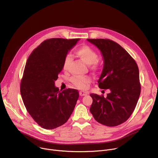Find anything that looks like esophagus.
Here are the masks:
<instances>
[{
    "label": "esophagus",
    "mask_w": 158,
    "mask_h": 158,
    "mask_svg": "<svg viewBox=\"0 0 158 158\" xmlns=\"http://www.w3.org/2000/svg\"><path fill=\"white\" fill-rule=\"evenodd\" d=\"M88 93L86 92H84V91H80L79 92V95L80 96H85Z\"/></svg>",
    "instance_id": "esophagus-1"
}]
</instances>
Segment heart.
<instances>
[{
  "instance_id": "heart-1",
  "label": "heart",
  "mask_w": 158,
  "mask_h": 158,
  "mask_svg": "<svg viewBox=\"0 0 158 158\" xmlns=\"http://www.w3.org/2000/svg\"><path fill=\"white\" fill-rule=\"evenodd\" d=\"M76 54L80 59L88 65H92L94 64V68L97 67L96 61L98 59V55L97 52L92 48L87 45H82L79 47L76 51ZM72 57L70 55H66L64 57L63 67L64 70L68 69L71 62ZM90 82L89 77H76L72 79L73 84L78 88L84 89L86 88L87 84Z\"/></svg>"
}]
</instances>
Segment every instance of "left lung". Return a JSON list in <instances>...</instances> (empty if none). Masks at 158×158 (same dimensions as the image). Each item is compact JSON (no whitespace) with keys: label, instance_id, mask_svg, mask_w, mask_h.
Segmentation results:
<instances>
[{"label":"left lung","instance_id":"left-lung-1","mask_svg":"<svg viewBox=\"0 0 158 158\" xmlns=\"http://www.w3.org/2000/svg\"><path fill=\"white\" fill-rule=\"evenodd\" d=\"M101 51L104 65L98 87L109 89L107 97L91 94L90 112L96 121L113 127L125 122L134 111L141 92L138 65L129 54L114 41L87 39Z\"/></svg>","mask_w":158,"mask_h":158}]
</instances>
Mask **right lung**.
I'll list each match as a JSON object with an SVG mask.
<instances>
[{"mask_svg":"<svg viewBox=\"0 0 158 158\" xmlns=\"http://www.w3.org/2000/svg\"><path fill=\"white\" fill-rule=\"evenodd\" d=\"M80 39L51 38L41 43L27 61L20 85L23 104L41 127L53 129L67 122L79 98L77 89L55 86L65 56Z\"/></svg>","mask_w":158,"mask_h":158,"instance_id":"1","label":"right lung"}]
</instances>
